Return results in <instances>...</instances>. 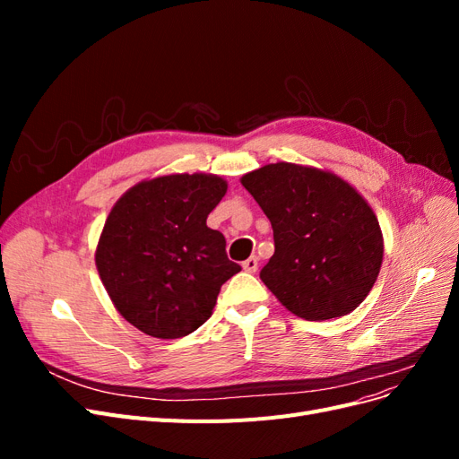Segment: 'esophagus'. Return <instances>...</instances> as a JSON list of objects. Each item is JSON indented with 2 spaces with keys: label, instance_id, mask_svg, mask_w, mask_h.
Wrapping results in <instances>:
<instances>
[{
  "label": "esophagus",
  "instance_id": "1",
  "mask_svg": "<svg viewBox=\"0 0 459 459\" xmlns=\"http://www.w3.org/2000/svg\"><path fill=\"white\" fill-rule=\"evenodd\" d=\"M243 270L248 272V273H255V272L258 270V258H256V256L247 258V260L243 262Z\"/></svg>",
  "mask_w": 459,
  "mask_h": 459
}]
</instances>
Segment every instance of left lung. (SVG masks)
Here are the masks:
<instances>
[{
  "label": "left lung",
  "mask_w": 459,
  "mask_h": 459,
  "mask_svg": "<svg viewBox=\"0 0 459 459\" xmlns=\"http://www.w3.org/2000/svg\"><path fill=\"white\" fill-rule=\"evenodd\" d=\"M272 221L273 256L260 272L275 299L308 322L359 307L383 262V233L368 201L337 174L293 162L241 178Z\"/></svg>",
  "instance_id": "left-lung-1"
}]
</instances>
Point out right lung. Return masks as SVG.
<instances>
[{"label": "right lung", "mask_w": 459, "mask_h": 459, "mask_svg": "<svg viewBox=\"0 0 459 459\" xmlns=\"http://www.w3.org/2000/svg\"><path fill=\"white\" fill-rule=\"evenodd\" d=\"M214 174L159 176L110 208L95 266L120 316L145 335L179 339L212 316L220 287L241 272L206 218L226 195Z\"/></svg>", "instance_id": "add662e5"}]
</instances>
